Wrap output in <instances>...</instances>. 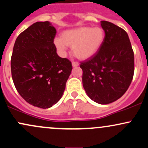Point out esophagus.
Returning <instances> with one entry per match:
<instances>
[{"instance_id":"34e87169","label":"esophagus","mask_w":148,"mask_h":148,"mask_svg":"<svg viewBox=\"0 0 148 148\" xmlns=\"http://www.w3.org/2000/svg\"><path fill=\"white\" fill-rule=\"evenodd\" d=\"M71 64H72L73 67H76V66H79V63L76 62H72V63H71Z\"/></svg>"}]
</instances>
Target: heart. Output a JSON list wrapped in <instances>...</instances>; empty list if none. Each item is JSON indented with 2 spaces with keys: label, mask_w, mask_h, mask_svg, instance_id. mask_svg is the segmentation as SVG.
<instances>
[{
  "label": "heart",
  "mask_w": 148,
  "mask_h": 148,
  "mask_svg": "<svg viewBox=\"0 0 148 148\" xmlns=\"http://www.w3.org/2000/svg\"><path fill=\"white\" fill-rule=\"evenodd\" d=\"M105 40V32L100 27H79L64 31L61 38H56L54 44L61 54H64L67 46L77 58L87 60L98 53Z\"/></svg>",
  "instance_id": "1"
}]
</instances>
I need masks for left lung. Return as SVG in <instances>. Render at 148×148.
I'll return each mask as SVG.
<instances>
[{
    "label": "left lung",
    "mask_w": 148,
    "mask_h": 148,
    "mask_svg": "<svg viewBox=\"0 0 148 148\" xmlns=\"http://www.w3.org/2000/svg\"><path fill=\"white\" fill-rule=\"evenodd\" d=\"M105 32L103 46L95 56L82 62V82L87 95L101 105L113 103L129 88L134 73V55L123 29L100 22Z\"/></svg>",
    "instance_id": "left-lung-1"
}]
</instances>
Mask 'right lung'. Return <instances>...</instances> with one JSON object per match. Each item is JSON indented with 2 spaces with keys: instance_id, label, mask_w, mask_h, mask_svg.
<instances>
[{
  "instance_id": "right-lung-1",
  "label": "right lung",
  "mask_w": 148,
  "mask_h": 148,
  "mask_svg": "<svg viewBox=\"0 0 148 148\" xmlns=\"http://www.w3.org/2000/svg\"><path fill=\"white\" fill-rule=\"evenodd\" d=\"M56 34L50 22H36L18 36L11 58L16 89L39 108H50L60 100L72 69L69 60L57 54Z\"/></svg>"
}]
</instances>
